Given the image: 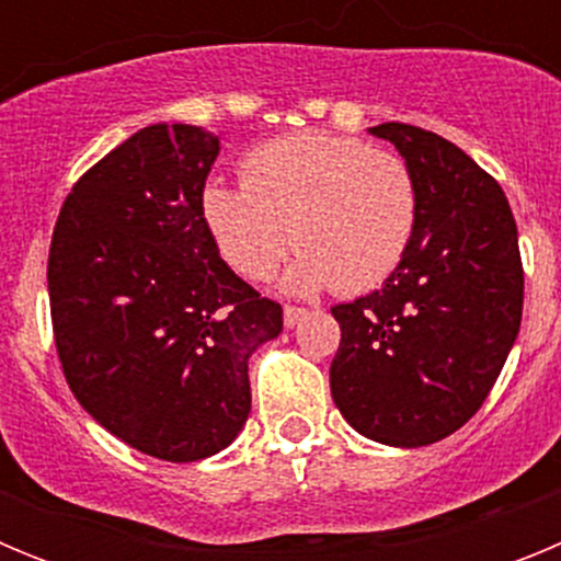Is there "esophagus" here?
Listing matches in <instances>:
<instances>
[{
    "label": "esophagus",
    "mask_w": 561,
    "mask_h": 561,
    "mask_svg": "<svg viewBox=\"0 0 561 561\" xmlns=\"http://www.w3.org/2000/svg\"><path fill=\"white\" fill-rule=\"evenodd\" d=\"M304 317H306V309H297V306H286V309H284V325H286V329H295V325L300 323Z\"/></svg>",
    "instance_id": "obj_1"
}]
</instances>
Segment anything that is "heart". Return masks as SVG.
Wrapping results in <instances>:
<instances>
[{
	"instance_id": "obj_1",
	"label": "heart",
	"mask_w": 561,
	"mask_h": 561,
	"mask_svg": "<svg viewBox=\"0 0 561 561\" xmlns=\"http://www.w3.org/2000/svg\"><path fill=\"white\" fill-rule=\"evenodd\" d=\"M244 185L210 180L202 221L221 257L266 280L295 241L289 291H368L404 261L421 216L413 168L393 151L329 131H297L252 148Z\"/></svg>"
}]
</instances>
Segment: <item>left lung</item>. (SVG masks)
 <instances>
[{
	"mask_svg": "<svg viewBox=\"0 0 561 561\" xmlns=\"http://www.w3.org/2000/svg\"><path fill=\"white\" fill-rule=\"evenodd\" d=\"M368 131L413 168L421 216L385 286L331 309V396L365 438L427 447L478 413L517 340V225L503 187L455 142L404 123Z\"/></svg>",
	"mask_w": 561,
	"mask_h": 561,
	"instance_id": "obj_1",
	"label": "left lung"
}]
</instances>
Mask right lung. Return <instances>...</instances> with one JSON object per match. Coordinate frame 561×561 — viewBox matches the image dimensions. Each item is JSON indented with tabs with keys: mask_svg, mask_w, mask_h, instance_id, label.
<instances>
[{
	"mask_svg": "<svg viewBox=\"0 0 561 561\" xmlns=\"http://www.w3.org/2000/svg\"><path fill=\"white\" fill-rule=\"evenodd\" d=\"M219 134L153 123L83 173L47 261L53 331L69 390L151 458H210L252 408L250 356L284 309L221 261L202 221Z\"/></svg>",
	"mask_w": 561,
	"mask_h": 561,
	"instance_id": "obj_1",
	"label": "right lung"
}]
</instances>
